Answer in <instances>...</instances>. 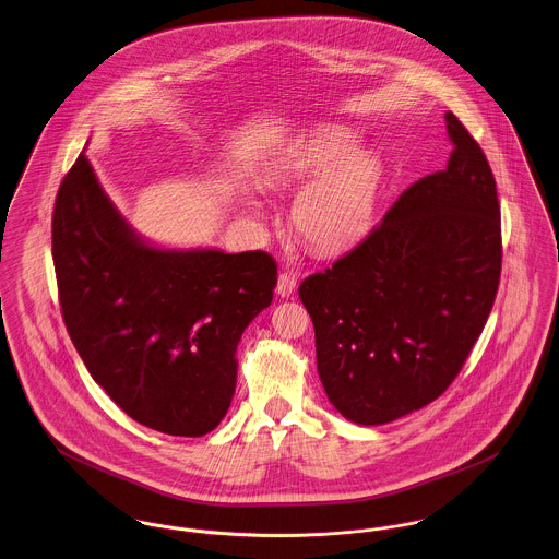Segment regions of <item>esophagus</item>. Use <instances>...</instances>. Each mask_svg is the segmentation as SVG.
Listing matches in <instances>:
<instances>
[{"mask_svg": "<svg viewBox=\"0 0 559 559\" xmlns=\"http://www.w3.org/2000/svg\"><path fill=\"white\" fill-rule=\"evenodd\" d=\"M294 292H296V276L292 272H283L276 281V294L281 298H289L294 296Z\"/></svg>", "mask_w": 559, "mask_h": 559, "instance_id": "obj_1", "label": "esophagus"}]
</instances>
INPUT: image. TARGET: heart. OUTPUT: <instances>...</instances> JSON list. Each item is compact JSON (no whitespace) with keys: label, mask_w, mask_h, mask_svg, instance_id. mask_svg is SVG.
I'll list each match as a JSON object with an SVG mask.
<instances>
[{"label":"heart","mask_w":559,"mask_h":559,"mask_svg":"<svg viewBox=\"0 0 559 559\" xmlns=\"http://www.w3.org/2000/svg\"><path fill=\"white\" fill-rule=\"evenodd\" d=\"M357 144L359 138L350 129H314L287 146L270 168V176L281 182L317 176L292 206L296 231L314 251H343L372 223L383 166L372 151L357 148ZM247 206L253 213L259 211L253 198L247 200Z\"/></svg>","instance_id":"b5f03b06"}]
</instances>
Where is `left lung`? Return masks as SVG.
<instances>
[{"mask_svg":"<svg viewBox=\"0 0 559 559\" xmlns=\"http://www.w3.org/2000/svg\"><path fill=\"white\" fill-rule=\"evenodd\" d=\"M444 121L447 168L411 185L361 245L300 285L319 379L359 426L433 402L460 374L496 300V178L468 129L453 112Z\"/></svg>","mask_w":559,"mask_h":559,"instance_id":"obj_1","label":"left lung"}]
</instances>
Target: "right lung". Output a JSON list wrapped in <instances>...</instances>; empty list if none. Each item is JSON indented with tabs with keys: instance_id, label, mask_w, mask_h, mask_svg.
I'll return each mask as SVG.
<instances>
[{
	"instance_id": "right-lung-1",
	"label": "right lung",
	"mask_w": 559,
	"mask_h": 559,
	"mask_svg": "<svg viewBox=\"0 0 559 559\" xmlns=\"http://www.w3.org/2000/svg\"><path fill=\"white\" fill-rule=\"evenodd\" d=\"M52 261L68 334L110 400L151 430H215L236 391L242 332L272 301L276 261L148 242L85 153L55 200Z\"/></svg>"
}]
</instances>
